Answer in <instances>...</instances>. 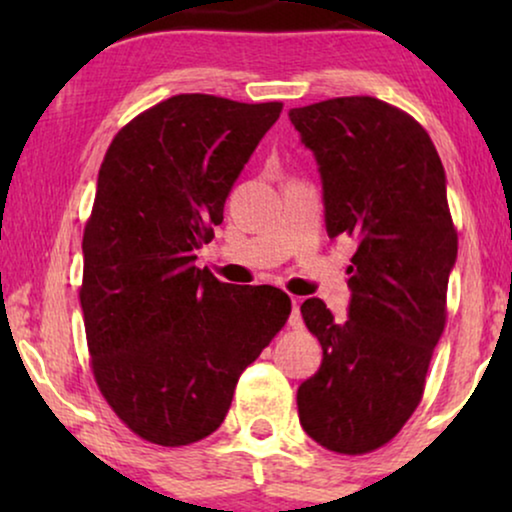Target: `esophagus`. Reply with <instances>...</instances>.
I'll use <instances>...</instances> for the list:
<instances>
[{
    "label": "esophagus",
    "instance_id": "1",
    "mask_svg": "<svg viewBox=\"0 0 512 512\" xmlns=\"http://www.w3.org/2000/svg\"><path fill=\"white\" fill-rule=\"evenodd\" d=\"M289 326L291 328H300L303 326V317H300V303L296 298L291 300V314H289Z\"/></svg>",
    "mask_w": 512,
    "mask_h": 512
}]
</instances>
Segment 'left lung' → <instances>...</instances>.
I'll return each mask as SVG.
<instances>
[{
  "mask_svg": "<svg viewBox=\"0 0 512 512\" xmlns=\"http://www.w3.org/2000/svg\"><path fill=\"white\" fill-rule=\"evenodd\" d=\"M289 118L317 160L328 237L356 244L347 319L319 298L300 305L324 359L298 387V417L326 450L363 454L415 412L443 333L457 263L447 179L422 125L375 97H335Z\"/></svg>",
  "mask_w": 512,
  "mask_h": 512,
  "instance_id": "obj_1",
  "label": "left lung"
}]
</instances>
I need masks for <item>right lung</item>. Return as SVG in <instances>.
<instances>
[{"label": "right lung", "mask_w": 512, "mask_h": 512, "mask_svg": "<svg viewBox=\"0 0 512 512\" xmlns=\"http://www.w3.org/2000/svg\"><path fill=\"white\" fill-rule=\"evenodd\" d=\"M279 114L282 102L174 95L104 156L83 233V324L97 387L149 443L219 429L242 370L289 319L284 291L223 284L195 265Z\"/></svg>", "instance_id": "add662e5"}]
</instances>
